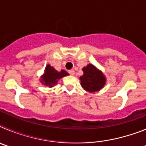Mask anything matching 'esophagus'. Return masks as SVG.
Listing matches in <instances>:
<instances>
[{
  "label": "esophagus",
  "instance_id": "1",
  "mask_svg": "<svg viewBox=\"0 0 146 146\" xmlns=\"http://www.w3.org/2000/svg\"><path fill=\"white\" fill-rule=\"evenodd\" d=\"M69 73L71 74V75L73 76L74 74V71L73 70V69H71V70L69 71Z\"/></svg>",
  "mask_w": 146,
  "mask_h": 146
}]
</instances>
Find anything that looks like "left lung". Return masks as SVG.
<instances>
[{
    "instance_id": "8db88e82",
    "label": "left lung",
    "mask_w": 146,
    "mask_h": 146,
    "mask_svg": "<svg viewBox=\"0 0 146 146\" xmlns=\"http://www.w3.org/2000/svg\"><path fill=\"white\" fill-rule=\"evenodd\" d=\"M83 75L80 77L81 86L90 93L100 91L106 82L105 76L92 64L83 67Z\"/></svg>"
}]
</instances>
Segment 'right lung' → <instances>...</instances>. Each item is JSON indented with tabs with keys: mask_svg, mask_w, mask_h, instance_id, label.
Returning a JSON list of instances; mask_svg holds the SVG:
<instances>
[{
	"mask_svg": "<svg viewBox=\"0 0 146 146\" xmlns=\"http://www.w3.org/2000/svg\"><path fill=\"white\" fill-rule=\"evenodd\" d=\"M67 75H69V73H67L65 70L58 72L54 67L51 66L50 64H47L45 68L44 73L41 79V82L44 86L51 88L57 84L58 81L61 79L62 77Z\"/></svg>",
	"mask_w": 146,
	"mask_h": 146,
	"instance_id": "right-lung-1",
	"label": "right lung"
}]
</instances>
